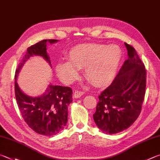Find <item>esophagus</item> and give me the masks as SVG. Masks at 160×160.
Returning a JSON list of instances; mask_svg holds the SVG:
<instances>
[{
	"label": "esophagus",
	"instance_id": "34e87169",
	"mask_svg": "<svg viewBox=\"0 0 160 160\" xmlns=\"http://www.w3.org/2000/svg\"><path fill=\"white\" fill-rule=\"evenodd\" d=\"M84 94H85V92L82 91H80V90H75L73 94V97L75 98H80L82 97Z\"/></svg>",
	"mask_w": 160,
	"mask_h": 160
}]
</instances>
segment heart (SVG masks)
I'll return each mask as SVG.
<instances>
[{
    "mask_svg": "<svg viewBox=\"0 0 160 160\" xmlns=\"http://www.w3.org/2000/svg\"><path fill=\"white\" fill-rule=\"evenodd\" d=\"M122 55V51L118 45H79L69 52V62L57 63L56 72L63 82L71 83L79 78L80 68H85L87 77L93 83L103 85L114 79Z\"/></svg>",
    "mask_w": 160,
    "mask_h": 160,
    "instance_id": "heart-1",
    "label": "heart"
}]
</instances>
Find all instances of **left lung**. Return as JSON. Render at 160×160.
<instances>
[{"label": "left lung", "instance_id": "obj_1", "mask_svg": "<svg viewBox=\"0 0 160 160\" xmlns=\"http://www.w3.org/2000/svg\"><path fill=\"white\" fill-rule=\"evenodd\" d=\"M128 59L111 85L98 96L96 124L102 132L113 134L132 125L141 112L146 88V70L137 52L124 43Z\"/></svg>", "mask_w": 160, "mask_h": 160}]
</instances>
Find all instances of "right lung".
I'll list each match as a JSON object with an SVG mask.
<instances>
[{"instance_id": "add662e5", "label": "right lung", "mask_w": 160, "mask_h": 160, "mask_svg": "<svg viewBox=\"0 0 160 160\" xmlns=\"http://www.w3.org/2000/svg\"><path fill=\"white\" fill-rule=\"evenodd\" d=\"M57 40H43L28 48L15 72L14 92L17 105L25 122L35 132L51 136L63 129L68 121V106L72 101V90L69 87L50 85L44 94L31 97L23 93L17 82L22 66L34 55L42 57L51 65L47 53V43H54Z\"/></svg>"}]
</instances>
